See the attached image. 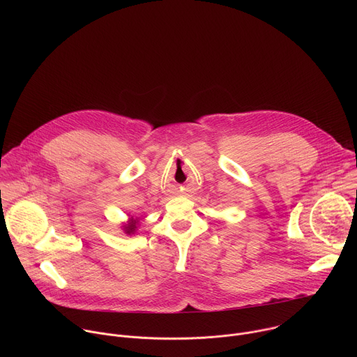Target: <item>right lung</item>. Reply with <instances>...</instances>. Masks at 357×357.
I'll return each mask as SVG.
<instances>
[{"label":"right lung","mask_w":357,"mask_h":357,"mask_svg":"<svg viewBox=\"0 0 357 357\" xmlns=\"http://www.w3.org/2000/svg\"><path fill=\"white\" fill-rule=\"evenodd\" d=\"M137 226H138V219H137V218H135V219L131 218L130 222H128L126 226H123V227H124L126 234H134L135 230H137Z\"/></svg>","instance_id":"right-lung-1"}]
</instances>
